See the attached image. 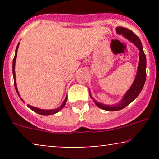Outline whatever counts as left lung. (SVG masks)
I'll list each match as a JSON object with an SVG mask.
<instances>
[{
	"label": "left lung",
	"mask_w": 159,
	"mask_h": 159,
	"mask_svg": "<svg viewBox=\"0 0 159 159\" xmlns=\"http://www.w3.org/2000/svg\"><path fill=\"white\" fill-rule=\"evenodd\" d=\"M116 33L119 34H123V36H125L126 39H128L129 41L134 43V45L138 47V50H139V64H138V72H137V75L135 79H134V83L130 87L128 92L125 94L124 97L120 103L116 104V105H105L104 104L99 103L96 102L93 98L91 96L90 93V96L93 101L96 103L98 107L103 109L105 111H119L121 109L124 108L129 105L131 102H132L135 98L138 97L139 95L140 91L143 89L144 84H145L146 77H147V72H146V67H147V60H146V55L144 54L143 50V46H142L141 42L138 36L133 33L131 30L125 28V27H118L116 28Z\"/></svg>",
	"instance_id": "8db88e82"
}]
</instances>
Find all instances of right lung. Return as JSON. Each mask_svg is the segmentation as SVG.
<instances>
[{
    "label": "right lung",
    "mask_w": 159,
    "mask_h": 159,
    "mask_svg": "<svg viewBox=\"0 0 159 159\" xmlns=\"http://www.w3.org/2000/svg\"><path fill=\"white\" fill-rule=\"evenodd\" d=\"M19 43L18 44L17 47H16V54H15V57H14L13 58V61H12V73H13V78H14V86H15V88H16V92H17L18 95L19 96V92H18V90H17V86H16V74H15V63H16V56H17V50H18V48H19ZM20 97V96H19ZM67 101V96L66 97L65 100L63 101V104L61 105V106L60 107H58V108H56V109H53V110H42V109H39V108H37V107H33L31 105H27V107H29V108L31 109L32 111H34V112L37 113V114H42V115H50V114H55V113L58 112L60 110H61L62 108H63V107H64L66 102Z\"/></svg>",
    "instance_id": "obj_1"
}]
</instances>
